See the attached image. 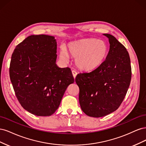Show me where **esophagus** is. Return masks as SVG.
Returning <instances> with one entry per match:
<instances>
[{
  "label": "esophagus",
  "instance_id": "34e87169",
  "mask_svg": "<svg viewBox=\"0 0 146 146\" xmlns=\"http://www.w3.org/2000/svg\"><path fill=\"white\" fill-rule=\"evenodd\" d=\"M72 75H73V77H74V78H76V76H77V72L76 71V70H73L72 71Z\"/></svg>",
  "mask_w": 146,
  "mask_h": 146
}]
</instances>
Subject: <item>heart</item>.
<instances>
[{
  "label": "heart",
  "mask_w": 146,
  "mask_h": 146,
  "mask_svg": "<svg viewBox=\"0 0 146 146\" xmlns=\"http://www.w3.org/2000/svg\"><path fill=\"white\" fill-rule=\"evenodd\" d=\"M68 52L76 59L77 67L85 71H90L98 68L107 58L109 48L107 43L102 39L85 38L68 44ZM60 58L65 61L69 60L67 50L61 47Z\"/></svg>",
  "instance_id": "b5f03b06"
}]
</instances>
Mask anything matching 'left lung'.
Masks as SVG:
<instances>
[{"label": "left lung", "instance_id": "left-lung-1", "mask_svg": "<svg viewBox=\"0 0 146 146\" xmlns=\"http://www.w3.org/2000/svg\"><path fill=\"white\" fill-rule=\"evenodd\" d=\"M108 38V54L98 68L80 73L76 78L79 87V103L86 115L100 117L119 107L129 89L131 69L129 52L113 35Z\"/></svg>", "mask_w": 146, "mask_h": 146}]
</instances>
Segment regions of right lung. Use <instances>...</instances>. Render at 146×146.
Returning <instances> with one entry per match:
<instances>
[{"mask_svg":"<svg viewBox=\"0 0 146 146\" xmlns=\"http://www.w3.org/2000/svg\"><path fill=\"white\" fill-rule=\"evenodd\" d=\"M56 44L54 36L31 35L11 56L10 77L16 98L25 110L38 116L54 114L74 82L70 69L56 64Z\"/></svg>","mask_w":146,"mask_h":146,"instance_id":"right-lung-1","label":"right lung"}]
</instances>
